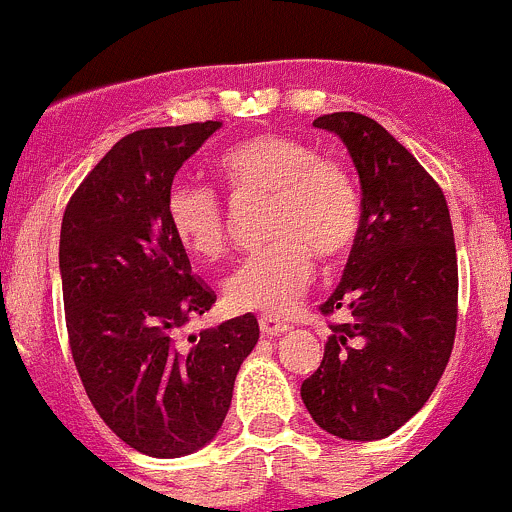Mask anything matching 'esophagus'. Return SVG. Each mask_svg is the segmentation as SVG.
Listing matches in <instances>:
<instances>
[{"instance_id":"1","label":"esophagus","mask_w":512,"mask_h":512,"mask_svg":"<svg viewBox=\"0 0 512 512\" xmlns=\"http://www.w3.org/2000/svg\"><path fill=\"white\" fill-rule=\"evenodd\" d=\"M259 326H261V334H264V337H269V339L281 337V334H286L291 329L289 324H284V321L271 319V316H261Z\"/></svg>"}]
</instances>
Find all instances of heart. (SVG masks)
Listing matches in <instances>:
<instances>
[{
  "mask_svg": "<svg viewBox=\"0 0 512 512\" xmlns=\"http://www.w3.org/2000/svg\"><path fill=\"white\" fill-rule=\"evenodd\" d=\"M218 173L233 198L269 196L264 213L269 243L226 281V301L238 311L291 314L311 284L314 256L337 261L357 241L362 226L357 180L337 158L279 133L253 135L228 148L218 158ZM165 218L193 259L218 261L228 253L231 221L213 188L173 183L165 196Z\"/></svg>",
  "mask_w": 512,
  "mask_h": 512,
  "instance_id": "b5f03b06",
  "label": "heart"
}]
</instances>
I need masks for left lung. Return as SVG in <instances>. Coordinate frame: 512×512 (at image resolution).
<instances>
[{
	"mask_svg": "<svg viewBox=\"0 0 512 512\" xmlns=\"http://www.w3.org/2000/svg\"><path fill=\"white\" fill-rule=\"evenodd\" d=\"M347 145L362 183V226L342 284L319 306L332 321L301 399L321 430L382 440L422 410L450 359L457 329V253L437 180L377 120H314Z\"/></svg>",
	"mask_w": 512,
	"mask_h": 512,
	"instance_id": "1",
	"label": "left lung"
}]
</instances>
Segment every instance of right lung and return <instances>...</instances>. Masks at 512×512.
Listing matches in <instances>:
<instances>
[{"label":"right lung","mask_w":512,"mask_h":512,"mask_svg":"<svg viewBox=\"0 0 512 512\" xmlns=\"http://www.w3.org/2000/svg\"><path fill=\"white\" fill-rule=\"evenodd\" d=\"M218 128L206 120L125 135L62 216V299L77 374L105 425L150 457L191 455L213 440L241 362L259 342L251 314L180 337L216 294L175 241L165 196Z\"/></svg>","instance_id":"obj_1"}]
</instances>
